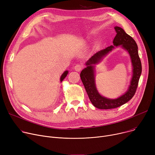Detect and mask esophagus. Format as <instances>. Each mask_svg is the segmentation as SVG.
Here are the masks:
<instances>
[{
    "mask_svg": "<svg viewBox=\"0 0 155 155\" xmlns=\"http://www.w3.org/2000/svg\"><path fill=\"white\" fill-rule=\"evenodd\" d=\"M82 65H80V64H77V65H76L75 66V71H80V70H81V69H82Z\"/></svg>",
    "mask_w": 155,
    "mask_h": 155,
    "instance_id": "esophagus-1",
    "label": "esophagus"
}]
</instances>
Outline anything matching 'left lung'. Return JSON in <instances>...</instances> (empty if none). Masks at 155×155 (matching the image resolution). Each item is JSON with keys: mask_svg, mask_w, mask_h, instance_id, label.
<instances>
[{"mask_svg": "<svg viewBox=\"0 0 155 155\" xmlns=\"http://www.w3.org/2000/svg\"><path fill=\"white\" fill-rule=\"evenodd\" d=\"M115 30L117 35L113 41V45L98 51L86 62V68L82 70L80 78L83 83L91 104L99 109H111L119 107L126 104L135 95L139 79L141 74V63L139 57L138 46L131 36L128 35L122 28L116 26ZM121 46L126 49L130 55L133 74L130 85L124 94L115 99H108L101 96L97 90L95 84V65L99 63L115 46Z\"/></svg>", "mask_w": 155, "mask_h": 155, "instance_id": "8db88e82", "label": "left lung"}]
</instances>
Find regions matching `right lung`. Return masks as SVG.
<instances>
[{
  "mask_svg": "<svg viewBox=\"0 0 155 155\" xmlns=\"http://www.w3.org/2000/svg\"><path fill=\"white\" fill-rule=\"evenodd\" d=\"M68 71H67V70H66V71H65L64 73H63V74L61 75V77H60V81L61 82L63 80H64V79L67 77V75H68Z\"/></svg>",
  "mask_w": 155,
  "mask_h": 155,
  "instance_id": "1",
  "label": "right lung"
}]
</instances>
